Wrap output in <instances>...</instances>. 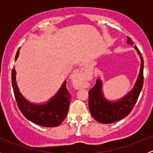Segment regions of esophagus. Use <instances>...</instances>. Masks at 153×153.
Wrapping results in <instances>:
<instances>
[{"instance_id": "34e87169", "label": "esophagus", "mask_w": 153, "mask_h": 153, "mask_svg": "<svg viewBox=\"0 0 153 153\" xmlns=\"http://www.w3.org/2000/svg\"><path fill=\"white\" fill-rule=\"evenodd\" d=\"M84 67H81L79 69H76L73 73V75H72V81H73L74 85L76 88L81 87L83 85L84 80Z\"/></svg>"}]
</instances>
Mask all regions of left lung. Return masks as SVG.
<instances>
[{
  "mask_svg": "<svg viewBox=\"0 0 153 153\" xmlns=\"http://www.w3.org/2000/svg\"><path fill=\"white\" fill-rule=\"evenodd\" d=\"M126 44L133 46L130 38L127 37ZM135 49L141 60V67L136 81L129 92L117 100H109L103 92V81L97 78L95 85L89 91V108L92 116L101 124H111L127 116L135 106L143 84V59L136 46Z\"/></svg>",
  "mask_w": 153,
  "mask_h": 153,
  "instance_id": "1",
  "label": "left lung"
}]
</instances>
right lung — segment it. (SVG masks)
<instances>
[{"label": "right lung", "instance_id": "add662e5", "mask_svg": "<svg viewBox=\"0 0 153 153\" xmlns=\"http://www.w3.org/2000/svg\"><path fill=\"white\" fill-rule=\"evenodd\" d=\"M20 49L17 51L15 61L19 56ZM67 81H64L59 90L46 102L32 103L28 101L20 92L17 84L16 70L12 71V84L15 100L19 109L27 119L35 124L45 127H55L61 124L67 118L70 104L71 95L67 89Z\"/></svg>", "mask_w": 153, "mask_h": 153}]
</instances>
